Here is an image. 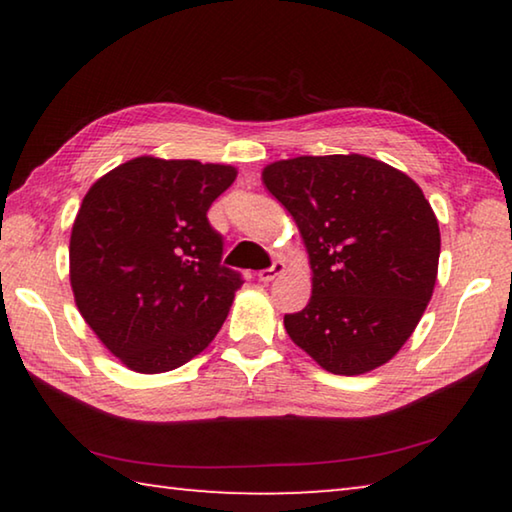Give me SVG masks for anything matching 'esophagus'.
Listing matches in <instances>:
<instances>
[{
    "label": "esophagus",
    "mask_w": 512,
    "mask_h": 512,
    "mask_svg": "<svg viewBox=\"0 0 512 512\" xmlns=\"http://www.w3.org/2000/svg\"><path fill=\"white\" fill-rule=\"evenodd\" d=\"M282 271H284V262H280V259H275V262H273L271 266L264 268V271H259L257 277H259V280H262V282H273L275 277L280 275Z\"/></svg>",
    "instance_id": "obj_1"
}]
</instances>
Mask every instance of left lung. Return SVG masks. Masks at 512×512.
Instances as JSON below:
<instances>
[{"instance_id":"left-lung-1","label":"left lung","mask_w":512,"mask_h":512,"mask_svg":"<svg viewBox=\"0 0 512 512\" xmlns=\"http://www.w3.org/2000/svg\"><path fill=\"white\" fill-rule=\"evenodd\" d=\"M296 219L314 289L284 316L291 341L334 375H363L395 357L431 300L440 257L422 189L366 155H302L264 169Z\"/></svg>"}]
</instances>
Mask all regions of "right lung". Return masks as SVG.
<instances>
[{"label":"right lung","mask_w":512,"mask_h":512,"mask_svg":"<svg viewBox=\"0 0 512 512\" xmlns=\"http://www.w3.org/2000/svg\"><path fill=\"white\" fill-rule=\"evenodd\" d=\"M237 178L225 164L135 158L85 194L69 239L81 316L135 372L180 368L219 332L239 271L207 210Z\"/></svg>","instance_id":"obj_1"}]
</instances>
